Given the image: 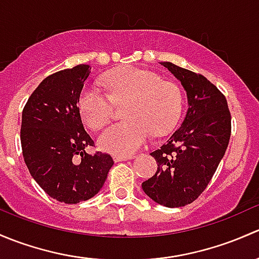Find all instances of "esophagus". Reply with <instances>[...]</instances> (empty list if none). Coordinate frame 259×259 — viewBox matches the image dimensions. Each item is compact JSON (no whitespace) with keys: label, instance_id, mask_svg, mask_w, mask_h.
Returning a JSON list of instances; mask_svg holds the SVG:
<instances>
[{"label":"esophagus","instance_id":"obj_1","mask_svg":"<svg viewBox=\"0 0 259 259\" xmlns=\"http://www.w3.org/2000/svg\"><path fill=\"white\" fill-rule=\"evenodd\" d=\"M133 158V156H119V154H114L113 159L114 162H122V161H127V159Z\"/></svg>","mask_w":259,"mask_h":259}]
</instances>
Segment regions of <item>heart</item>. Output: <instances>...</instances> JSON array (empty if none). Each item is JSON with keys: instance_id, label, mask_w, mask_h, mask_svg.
<instances>
[{"instance_id": "1", "label": "heart", "mask_w": 259, "mask_h": 259, "mask_svg": "<svg viewBox=\"0 0 259 259\" xmlns=\"http://www.w3.org/2000/svg\"><path fill=\"white\" fill-rule=\"evenodd\" d=\"M110 95L97 89L82 91L78 110L84 123L100 131L112 119L114 103L123 106L126 119L101 135V149L119 156H130L147 142L151 136L169 132L182 112L183 95L180 86L162 79L153 71L121 67L105 76Z\"/></svg>"}]
</instances>
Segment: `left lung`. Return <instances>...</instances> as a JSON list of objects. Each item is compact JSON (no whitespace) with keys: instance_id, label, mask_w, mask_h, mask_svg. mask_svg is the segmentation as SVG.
<instances>
[{"instance_id":"left-lung-1","label":"left lung","mask_w":259,"mask_h":259,"mask_svg":"<svg viewBox=\"0 0 259 259\" xmlns=\"http://www.w3.org/2000/svg\"><path fill=\"white\" fill-rule=\"evenodd\" d=\"M162 65L185 87L188 111L180 128L151 153L157 170L142 188L154 202L173 208L196 201L208 186L228 147L231 112L225 95L203 74Z\"/></svg>"}]
</instances>
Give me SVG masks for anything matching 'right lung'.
I'll return each mask as SVG.
<instances>
[{
    "label": "right lung",
    "instance_id": "obj_1",
    "mask_svg": "<svg viewBox=\"0 0 259 259\" xmlns=\"http://www.w3.org/2000/svg\"><path fill=\"white\" fill-rule=\"evenodd\" d=\"M90 70L78 65L50 74L22 111L21 146L26 166L50 197L67 204L97 194L113 166L108 153L86 152L95 142L83 128L77 105Z\"/></svg>",
    "mask_w": 259,
    "mask_h": 259
}]
</instances>
